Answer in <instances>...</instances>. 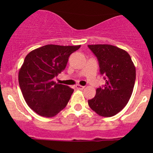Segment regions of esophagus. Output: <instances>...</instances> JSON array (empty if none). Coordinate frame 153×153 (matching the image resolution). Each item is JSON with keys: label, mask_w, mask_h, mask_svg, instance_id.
Returning a JSON list of instances; mask_svg holds the SVG:
<instances>
[{"label": "esophagus", "mask_w": 153, "mask_h": 153, "mask_svg": "<svg viewBox=\"0 0 153 153\" xmlns=\"http://www.w3.org/2000/svg\"><path fill=\"white\" fill-rule=\"evenodd\" d=\"M75 87H76L77 89H84V86H81V85H79V84H77L76 86H75Z\"/></svg>", "instance_id": "1"}]
</instances>
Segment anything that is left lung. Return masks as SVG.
<instances>
[{
    "label": "left lung",
    "instance_id": "8db88e82",
    "mask_svg": "<svg viewBox=\"0 0 153 153\" xmlns=\"http://www.w3.org/2000/svg\"><path fill=\"white\" fill-rule=\"evenodd\" d=\"M88 47L98 58L100 73L105 79V85L96 89L88 104L100 116H113L124 109L132 95L135 65L126 51L115 46L93 44Z\"/></svg>",
    "mask_w": 153,
    "mask_h": 153
}]
</instances>
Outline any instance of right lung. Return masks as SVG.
Here are the masks:
<instances>
[{"label":"right lung","mask_w":153,"mask_h":153,"mask_svg":"<svg viewBox=\"0 0 153 153\" xmlns=\"http://www.w3.org/2000/svg\"><path fill=\"white\" fill-rule=\"evenodd\" d=\"M80 47L48 44L26 56L18 81L27 105L37 114L50 118L67 105L74 89L57 84L54 78L64 70L69 55Z\"/></svg>","instance_id":"right-lung-1"}]
</instances>
